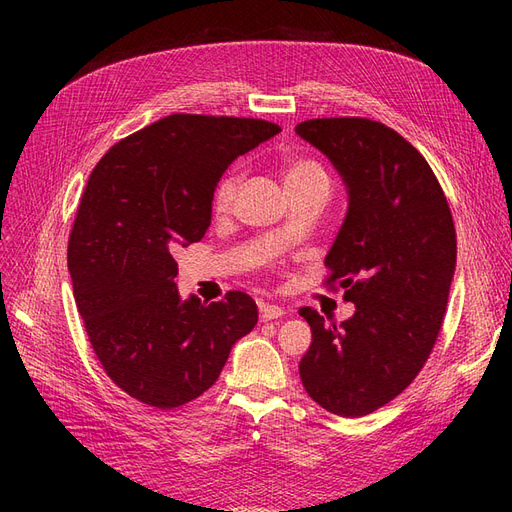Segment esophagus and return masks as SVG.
<instances>
[{
    "mask_svg": "<svg viewBox=\"0 0 512 512\" xmlns=\"http://www.w3.org/2000/svg\"><path fill=\"white\" fill-rule=\"evenodd\" d=\"M284 316V309L277 307V305H260V320L267 322V320H275V318H282Z\"/></svg>",
    "mask_w": 512,
    "mask_h": 512,
    "instance_id": "1",
    "label": "esophagus"
}]
</instances>
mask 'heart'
<instances>
[{
  "label": "heart",
  "mask_w": 512,
  "mask_h": 512,
  "mask_svg": "<svg viewBox=\"0 0 512 512\" xmlns=\"http://www.w3.org/2000/svg\"><path fill=\"white\" fill-rule=\"evenodd\" d=\"M314 181H320V183H329L327 179V173L320 168V164L312 162V160H292L288 162L286 170H284V183L286 188H292V185H303V183H314ZM239 190V175L237 173H228L220 183L218 188H215V209L218 211H224L228 209V205L232 203V198H235Z\"/></svg>",
  "instance_id": "b5f03b06"
}]
</instances>
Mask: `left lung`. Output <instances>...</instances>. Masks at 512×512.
Listing matches in <instances>:
<instances>
[{"label":"left lung","instance_id":"left-lung-1","mask_svg":"<svg viewBox=\"0 0 512 512\" xmlns=\"http://www.w3.org/2000/svg\"><path fill=\"white\" fill-rule=\"evenodd\" d=\"M294 132L346 185L324 267L354 303L344 322L299 309L312 327L299 374L318 406L359 418L404 391L436 344L457 265L453 215L425 158L384 123L309 119Z\"/></svg>","mask_w":512,"mask_h":512}]
</instances>
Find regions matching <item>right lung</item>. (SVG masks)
Segmentation results:
<instances>
[{
  "label": "right lung",
  "mask_w": 512,
  "mask_h": 512,
  "mask_svg": "<svg viewBox=\"0 0 512 512\" xmlns=\"http://www.w3.org/2000/svg\"><path fill=\"white\" fill-rule=\"evenodd\" d=\"M282 128L262 119L168 115L98 162L68 241L89 342L130 397L170 410L203 395L258 322L245 292L181 299L175 252L205 237L226 168Z\"/></svg>",
  "instance_id": "add662e5"
}]
</instances>
